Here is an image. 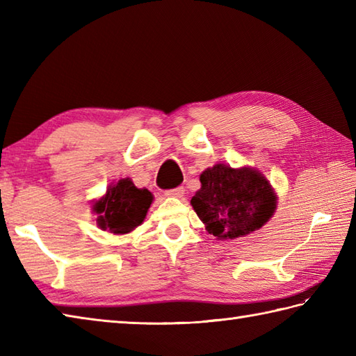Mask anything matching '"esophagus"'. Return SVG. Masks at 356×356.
Returning <instances> with one entry per match:
<instances>
[{"instance_id":"1","label":"esophagus","mask_w":356,"mask_h":356,"mask_svg":"<svg viewBox=\"0 0 356 356\" xmlns=\"http://www.w3.org/2000/svg\"><path fill=\"white\" fill-rule=\"evenodd\" d=\"M184 194H185V190L182 186H177V188H174V190H168L165 193L166 197H174V199H180Z\"/></svg>"}]
</instances>
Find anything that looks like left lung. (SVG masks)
Here are the masks:
<instances>
[{
    "instance_id": "obj_1",
    "label": "left lung",
    "mask_w": 356,
    "mask_h": 356,
    "mask_svg": "<svg viewBox=\"0 0 356 356\" xmlns=\"http://www.w3.org/2000/svg\"><path fill=\"white\" fill-rule=\"evenodd\" d=\"M191 207L218 240H236L259 231L277 209V193L263 172L251 166L216 163L200 174Z\"/></svg>"
}]
</instances>
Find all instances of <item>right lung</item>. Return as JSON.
Returning a JSON list of instances; mask_svg holds the SVG:
<instances>
[{
  "instance_id": "right-lung-1",
  "label": "right lung",
  "mask_w": 356,
  "mask_h": 356,
  "mask_svg": "<svg viewBox=\"0 0 356 356\" xmlns=\"http://www.w3.org/2000/svg\"><path fill=\"white\" fill-rule=\"evenodd\" d=\"M154 197L147 188H138L130 177L108 185L107 191L92 205L96 223L115 236L130 234L145 220Z\"/></svg>"
}]
</instances>
